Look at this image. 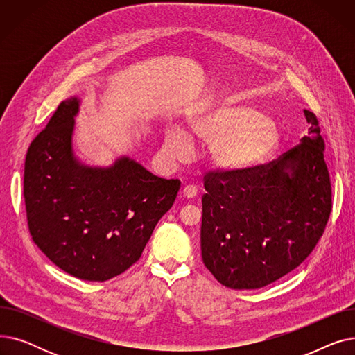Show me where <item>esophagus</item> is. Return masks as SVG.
<instances>
[{
    "label": "esophagus",
    "instance_id": "34e87169",
    "mask_svg": "<svg viewBox=\"0 0 355 355\" xmlns=\"http://www.w3.org/2000/svg\"><path fill=\"white\" fill-rule=\"evenodd\" d=\"M182 196L187 197V198H194L197 196V187L193 184L185 185L184 190H182Z\"/></svg>",
    "mask_w": 355,
    "mask_h": 355
}]
</instances>
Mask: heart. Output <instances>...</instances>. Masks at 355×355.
Masks as SVG:
<instances>
[{
  "label": "heart",
  "mask_w": 355,
  "mask_h": 355,
  "mask_svg": "<svg viewBox=\"0 0 355 355\" xmlns=\"http://www.w3.org/2000/svg\"><path fill=\"white\" fill-rule=\"evenodd\" d=\"M194 137L207 142L211 164L220 170L236 171L266 161L276 149L279 130L275 121L253 107L223 102L204 106L190 119ZM193 142L182 129H170L164 154L182 161L191 154Z\"/></svg>",
  "instance_id": "1"
}]
</instances>
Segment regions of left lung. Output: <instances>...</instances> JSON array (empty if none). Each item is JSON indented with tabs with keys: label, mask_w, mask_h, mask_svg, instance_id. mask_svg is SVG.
I'll return each mask as SVG.
<instances>
[{
	"label": "left lung",
	"mask_w": 355,
	"mask_h": 355,
	"mask_svg": "<svg viewBox=\"0 0 355 355\" xmlns=\"http://www.w3.org/2000/svg\"><path fill=\"white\" fill-rule=\"evenodd\" d=\"M308 137L277 159L204 175L201 256L217 281L259 289L300 266L332 210L320 122L304 110Z\"/></svg>",
	"instance_id": "obj_1"
}]
</instances>
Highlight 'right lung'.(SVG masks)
<instances>
[{"instance_id": "obj_1", "label": "right lung", "mask_w": 355, "mask_h": 355, "mask_svg": "<svg viewBox=\"0 0 355 355\" xmlns=\"http://www.w3.org/2000/svg\"><path fill=\"white\" fill-rule=\"evenodd\" d=\"M79 99L63 101L28 146L24 201L31 239L66 273L103 282L138 262L180 180L122 157L107 168L80 164L71 135Z\"/></svg>"}]
</instances>
